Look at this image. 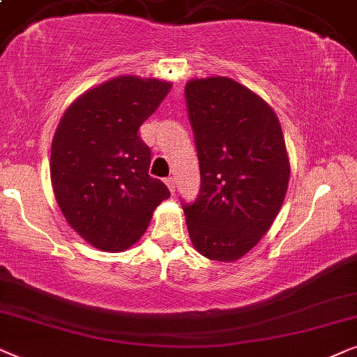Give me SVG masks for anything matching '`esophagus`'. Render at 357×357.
Here are the masks:
<instances>
[{
  "mask_svg": "<svg viewBox=\"0 0 357 357\" xmlns=\"http://www.w3.org/2000/svg\"><path fill=\"white\" fill-rule=\"evenodd\" d=\"M165 183H166V186H168L169 192L174 194V191H176V181H174V178H166Z\"/></svg>",
  "mask_w": 357,
  "mask_h": 357,
  "instance_id": "obj_1",
  "label": "esophagus"
}]
</instances>
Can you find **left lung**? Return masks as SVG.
<instances>
[{"label":"left lung","mask_w":357,"mask_h":357,"mask_svg":"<svg viewBox=\"0 0 357 357\" xmlns=\"http://www.w3.org/2000/svg\"><path fill=\"white\" fill-rule=\"evenodd\" d=\"M196 142L201 189L183 204L199 253L230 263L273 225L287 192L291 165L273 109L223 76L191 79L184 89Z\"/></svg>","instance_id":"8db88e82"}]
</instances>
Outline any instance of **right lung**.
<instances>
[{
  "mask_svg": "<svg viewBox=\"0 0 357 357\" xmlns=\"http://www.w3.org/2000/svg\"><path fill=\"white\" fill-rule=\"evenodd\" d=\"M171 83L119 76L66 109L52 142L50 178L70 227L102 251H123L144 235L168 188L149 174L139 129Z\"/></svg>",
  "mask_w": 357,
  "mask_h": 357,
  "instance_id": "right-lung-1",
  "label": "right lung"
}]
</instances>
